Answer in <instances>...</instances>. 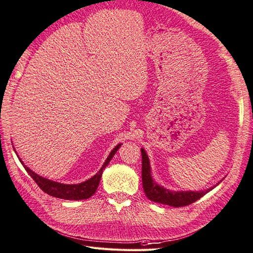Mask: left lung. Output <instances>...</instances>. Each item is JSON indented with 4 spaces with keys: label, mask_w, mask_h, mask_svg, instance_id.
I'll return each instance as SVG.
<instances>
[{
    "label": "left lung",
    "mask_w": 253,
    "mask_h": 253,
    "mask_svg": "<svg viewBox=\"0 0 253 253\" xmlns=\"http://www.w3.org/2000/svg\"><path fill=\"white\" fill-rule=\"evenodd\" d=\"M141 180H143L144 192L148 199L152 202L159 203V204H164L173 207H181L192 204L195 201L200 200L202 196H204L209 191H211L218 184L222 181V178L220 181L209 188L207 190L201 191H171L166 189L163 186H160L157 181L153 180L151 175V166L149 158L144 148H141Z\"/></svg>",
    "instance_id": "8db88e82"
}]
</instances>
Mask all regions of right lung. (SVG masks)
Instances as JSON below:
<instances>
[{"label":"right lung","instance_id":"1","mask_svg":"<svg viewBox=\"0 0 253 253\" xmlns=\"http://www.w3.org/2000/svg\"><path fill=\"white\" fill-rule=\"evenodd\" d=\"M121 145L122 144H118L112 151H110L101 169L98 170L93 177H91L90 179L77 184H65V183H61V182L47 179V178L42 177L36 173H34V171L32 169H30L27 165H24L23 161L19 157L18 158H19L23 168L28 171V174L33 178L34 181L38 183V186L47 194L54 196V198L62 199V200H70V201L87 200L96 192V189L98 187V183H100L101 177L103 174V169L108 165L110 160L113 159L115 153L121 147Z\"/></svg>","mask_w":253,"mask_h":253}]
</instances>
